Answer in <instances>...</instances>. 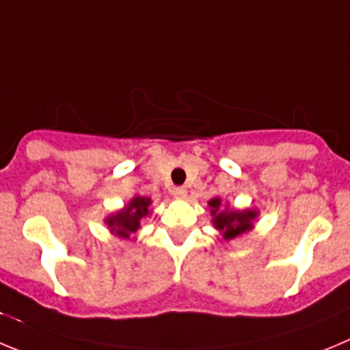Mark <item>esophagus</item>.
Masks as SVG:
<instances>
[{
    "instance_id": "obj_1",
    "label": "esophagus",
    "mask_w": 350,
    "mask_h": 350,
    "mask_svg": "<svg viewBox=\"0 0 350 350\" xmlns=\"http://www.w3.org/2000/svg\"><path fill=\"white\" fill-rule=\"evenodd\" d=\"M172 197L185 198V197H187V188H183V187L172 188Z\"/></svg>"
}]
</instances>
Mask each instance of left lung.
Returning a JSON list of instances; mask_svg holds the SVG:
<instances>
[{"mask_svg":"<svg viewBox=\"0 0 350 350\" xmlns=\"http://www.w3.org/2000/svg\"><path fill=\"white\" fill-rule=\"evenodd\" d=\"M207 204H209L211 207V216H213L214 228L221 232L225 241H230V239H235L239 237V235L245 234V232H250V230L253 228V223L258 216V211L254 209H230L228 204L223 206L221 198L219 197L211 198Z\"/></svg>","mask_w":350,"mask_h":350,"instance_id":"8db88e82","label":"left lung"}]
</instances>
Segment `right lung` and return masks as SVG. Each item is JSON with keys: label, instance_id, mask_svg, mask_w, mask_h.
<instances>
[{"label": "right lung", "instance_id": "add662e5", "mask_svg": "<svg viewBox=\"0 0 350 350\" xmlns=\"http://www.w3.org/2000/svg\"><path fill=\"white\" fill-rule=\"evenodd\" d=\"M150 204H152V198L136 195L134 198H131V202L124 209L108 216L106 218V225L118 237L129 239L132 234H136L137 230L141 228L143 218H146L148 214H150Z\"/></svg>", "mask_w": 350, "mask_h": 350}]
</instances>
